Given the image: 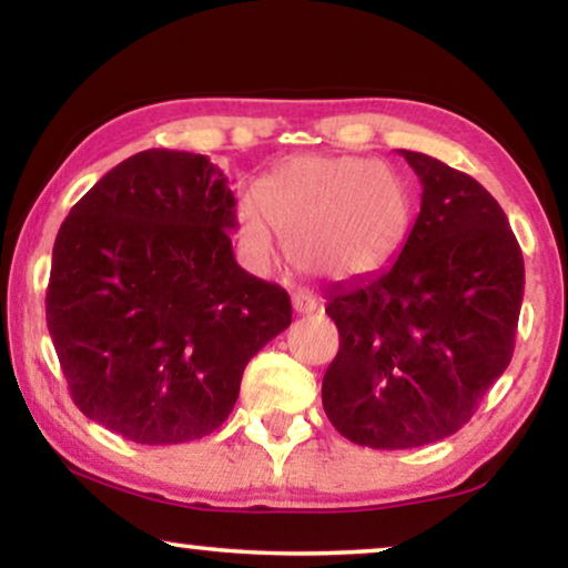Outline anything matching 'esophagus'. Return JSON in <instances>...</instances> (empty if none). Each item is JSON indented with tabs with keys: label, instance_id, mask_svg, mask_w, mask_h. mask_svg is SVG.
<instances>
[{
	"label": "esophagus",
	"instance_id": "obj_1",
	"mask_svg": "<svg viewBox=\"0 0 568 568\" xmlns=\"http://www.w3.org/2000/svg\"><path fill=\"white\" fill-rule=\"evenodd\" d=\"M292 305H294V313H297V315H310V313H315V310H317V300L307 292H297L292 297Z\"/></svg>",
	"mask_w": 568,
	"mask_h": 568
}]
</instances>
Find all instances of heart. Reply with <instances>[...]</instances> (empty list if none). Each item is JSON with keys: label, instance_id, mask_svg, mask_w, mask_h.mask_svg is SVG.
Returning a JSON list of instances; mask_svg holds the SVG:
<instances>
[{"label": "heart", "instance_id": "obj_1", "mask_svg": "<svg viewBox=\"0 0 568 568\" xmlns=\"http://www.w3.org/2000/svg\"><path fill=\"white\" fill-rule=\"evenodd\" d=\"M240 243L266 263L276 232L294 266L323 278L383 271L410 230V196L390 168L367 158L305 154L245 191L237 206Z\"/></svg>", "mask_w": 568, "mask_h": 568}]
</instances>
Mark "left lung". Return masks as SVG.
I'll use <instances>...</instances> for the list:
<instances>
[{
  "instance_id": "obj_1",
  "label": "left lung",
  "mask_w": 568,
  "mask_h": 568,
  "mask_svg": "<svg viewBox=\"0 0 568 568\" xmlns=\"http://www.w3.org/2000/svg\"><path fill=\"white\" fill-rule=\"evenodd\" d=\"M422 212L390 268L328 290L341 346L323 408L346 439L408 449L463 429L515 354L525 261L507 214L476 178L398 150Z\"/></svg>"
}]
</instances>
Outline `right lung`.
Listing matches in <instances>:
<instances>
[{
	"label": "right lung",
	"mask_w": 568,
	"mask_h": 568,
	"mask_svg": "<svg viewBox=\"0 0 568 568\" xmlns=\"http://www.w3.org/2000/svg\"><path fill=\"white\" fill-rule=\"evenodd\" d=\"M227 178L204 154L146 150L72 206L45 323L69 395L136 445L220 429L245 364L292 323L286 290L237 266Z\"/></svg>",
	"instance_id": "1"
}]
</instances>
